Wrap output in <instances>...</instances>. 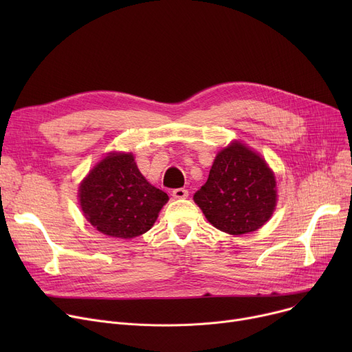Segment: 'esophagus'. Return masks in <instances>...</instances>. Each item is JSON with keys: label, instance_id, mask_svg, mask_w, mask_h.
<instances>
[{"label": "esophagus", "instance_id": "1", "mask_svg": "<svg viewBox=\"0 0 352 352\" xmlns=\"http://www.w3.org/2000/svg\"><path fill=\"white\" fill-rule=\"evenodd\" d=\"M173 197H174V198H178V199L187 198V197H188V190H186V188H175V190L173 191Z\"/></svg>", "mask_w": 352, "mask_h": 352}]
</instances>
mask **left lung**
Wrapping results in <instances>:
<instances>
[{
  "label": "left lung",
  "instance_id": "1",
  "mask_svg": "<svg viewBox=\"0 0 352 352\" xmlns=\"http://www.w3.org/2000/svg\"><path fill=\"white\" fill-rule=\"evenodd\" d=\"M194 201L219 231L232 235L252 232L272 215L275 178L260 155L234 142L217 155Z\"/></svg>",
  "mask_w": 352,
  "mask_h": 352
}]
</instances>
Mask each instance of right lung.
<instances>
[{
	"label": "right lung",
	"mask_w": 352,
	"mask_h": 352,
	"mask_svg": "<svg viewBox=\"0 0 352 352\" xmlns=\"http://www.w3.org/2000/svg\"><path fill=\"white\" fill-rule=\"evenodd\" d=\"M168 195L148 182L133 154L105 157L80 187L85 218L100 232L134 238L150 230Z\"/></svg>",
	"instance_id": "obj_1"
}]
</instances>
